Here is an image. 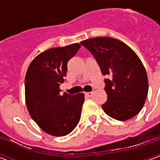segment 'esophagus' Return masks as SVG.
<instances>
[{
    "instance_id": "34e87169",
    "label": "esophagus",
    "mask_w": 160,
    "mask_h": 160,
    "mask_svg": "<svg viewBox=\"0 0 160 160\" xmlns=\"http://www.w3.org/2000/svg\"><path fill=\"white\" fill-rule=\"evenodd\" d=\"M85 95L87 96V97L88 98H92V96H93V92H86L85 93Z\"/></svg>"
}]
</instances>
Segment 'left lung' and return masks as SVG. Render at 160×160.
Wrapping results in <instances>:
<instances>
[{
	"label": "left lung",
	"mask_w": 160,
	"mask_h": 160,
	"mask_svg": "<svg viewBox=\"0 0 160 160\" xmlns=\"http://www.w3.org/2000/svg\"><path fill=\"white\" fill-rule=\"evenodd\" d=\"M97 61L104 79L107 101L102 105L111 118L126 121L143 107L148 93L147 72L140 58L122 41L98 37L80 42Z\"/></svg>",
	"instance_id": "left-lung-1"
}]
</instances>
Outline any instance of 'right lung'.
<instances>
[{
	"instance_id": "1",
	"label": "right lung",
	"mask_w": 160,
	"mask_h": 160,
	"mask_svg": "<svg viewBox=\"0 0 160 160\" xmlns=\"http://www.w3.org/2000/svg\"><path fill=\"white\" fill-rule=\"evenodd\" d=\"M80 43L47 49L30 64L25 80L26 104L30 116L47 134L64 136L74 129L80 119L83 93H60V84L67 75L68 62Z\"/></svg>"
}]
</instances>
